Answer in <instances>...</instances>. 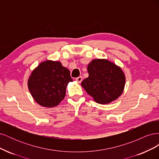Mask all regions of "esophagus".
I'll list each match as a JSON object with an SVG mask.
<instances>
[{
    "instance_id": "obj_1",
    "label": "esophagus",
    "mask_w": 159,
    "mask_h": 159,
    "mask_svg": "<svg viewBox=\"0 0 159 159\" xmlns=\"http://www.w3.org/2000/svg\"><path fill=\"white\" fill-rule=\"evenodd\" d=\"M82 80H83V78H82V77H81V76H79V77H78V78H75V80L78 81V83H81V81H82Z\"/></svg>"
}]
</instances>
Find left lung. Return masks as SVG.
<instances>
[{"instance_id":"left-lung-1","label":"left lung","mask_w":159,"mask_h":159,"mask_svg":"<svg viewBox=\"0 0 159 159\" xmlns=\"http://www.w3.org/2000/svg\"><path fill=\"white\" fill-rule=\"evenodd\" d=\"M88 78L81 86L100 104L109 103L123 93L125 76L121 68L105 59L93 60L88 66Z\"/></svg>"}]
</instances>
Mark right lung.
<instances>
[{
    "instance_id": "obj_1",
    "label": "right lung",
    "mask_w": 159,
    "mask_h": 159,
    "mask_svg": "<svg viewBox=\"0 0 159 159\" xmlns=\"http://www.w3.org/2000/svg\"><path fill=\"white\" fill-rule=\"evenodd\" d=\"M73 81L70 71L61 62L47 60L34 70L28 81V87L36 102L42 106L53 107L64 99L66 87Z\"/></svg>"
}]
</instances>
